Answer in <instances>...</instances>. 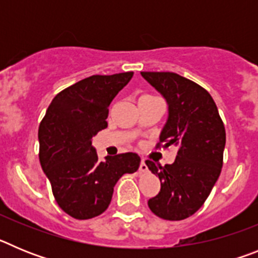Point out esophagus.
<instances>
[{
  "label": "esophagus",
  "mask_w": 258,
  "mask_h": 258,
  "mask_svg": "<svg viewBox=\"0 0 258 258\" xmlns=\"http://www.w3.org/2000/svg\"><path fill=\"white\" fill-rule=\"evenodd\" d=\"M140 170L141 172H147V170H149V166H147V164H146V161L143 160L142 159V161H141V164H140Z\"/></svg>",
  "instance_id": "obj_1"
}]
</instances>
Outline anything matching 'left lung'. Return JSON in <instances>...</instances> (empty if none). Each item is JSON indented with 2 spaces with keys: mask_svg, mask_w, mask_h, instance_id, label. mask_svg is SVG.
Wrapping results in <instances>:
<instances>
[{
  "mask_svg": "<svg viewBox=\"0 0 258 258\" xmlns=\"http://www.w3.org/2000/svg\"><path fill=\"white\" fill-rule=\"evenodd\" d=\"M141 75L168 104L160 143L163 147H177L173 164L160 166L146 160L161 182L160 191L149 200V207L164 220H184L204 204L220 177L225 126L213 98L200 85L173 72Z\"/></svg>",
  "mask_w": 258,
  "mask_h": 258,
  "instance_id": "1",
  "label": "left lung"
}]
</instances>
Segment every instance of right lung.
I'll return each mask as SVG.
<instances>
[{
    "label": "right lung",
    "instance_id": "add662e5",
    "mask_svg": "<svg viewBox=\"0 0 258 258\" xmlns=\"http://www.w3.org/2000/svg\"><path fill=\"white\" fill-rule=\"evenodd\" d=\"M133 72L86 77L55 95L38 127L40 163L58 206L71 217L89 220L108 208L116 182L134 173V152L98 160L93 137L107 127L108 107Z\"/></svg>",
    "mask_w": 258,
    "mask_h": 258
}]
</instances>
